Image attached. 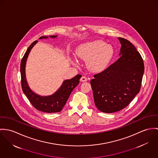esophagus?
Returning <instances> with one entry per match:
<instances>
[{
  "mask_svg": "<svg viewBox=\"0 0 158 158\" xmlns=\"http://www.w3.org/2000/svg\"><path fill=\"white\" fill-rule=\"evenodd\" d=\"M80 81H81V82H86V81H87V78L85 76H82V77L81 78Z\"/></svg>",
  "mask_w": 158,
  "mask_h": 158,
  "instance_id": "esophagus-1",
  "label": "esophagus"
}]
</instances>
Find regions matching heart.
Segmentation results:
<instances>
[{"mask_svg": "<svg viewBox=\"0 0 158 158\" xmlns=\"http://www.w3.org/2000/svg\"><path fill=\"white\" fill-rule=\"evenodd\" d=\"M113 49L104 42L96 40L79 47L76 51L78 57L87 60L88 68L96 72L105 69L113 56Z\"/></svg>", "mask_w": 158, "mask_h": 158, "instance_id": "b5f03b06", "label": "heart"}]
</instances>
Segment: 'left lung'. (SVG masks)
Instances as JSON below:
<instances>
[{
    "instance_id": "left-lung-1",
    "label": "left lung",
    "mask_w": 158,
    "mask_h": 158,
    "mask_svg": "<svg viewBox=\"0 0 158 158\" xmlns=\"http://www.w3.org/2000/svg\"><path fill=\"white\" fill-rule=\"evenodd\" d=\"M120 57L90 81L99 110L111 113L127 106L139 92L144 72L143 59L128 40L119 37Z\"/></svg>"
}]
</instances>
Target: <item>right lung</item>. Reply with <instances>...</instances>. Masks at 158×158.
I'll return each mask as SVG.
<instances>
[{"mask_svg": "<svg viewBox=\"0 0 158 158\" xmlns=\"http://www.w3.org/2000/svg\"><path fill=\"white\" fill-rule=\"evenodd\" d=\"M56 36L50 35L52 38H54ZM47 37V36H42L39 39H45ZM37 42V40H35L30 45L21 60L20 74L22 91L35 109L49 113L60 112L65 105L73 89L79 83V79L82 75L77 74L71 79L64 81L60 88L51 96H41L35 94L28 85L25 77V64L30 52Z\"/></svg>", "mask_w": 158, "mask_h": 158, "instance_id": "1", "label": "right lung"}]
</instances>
